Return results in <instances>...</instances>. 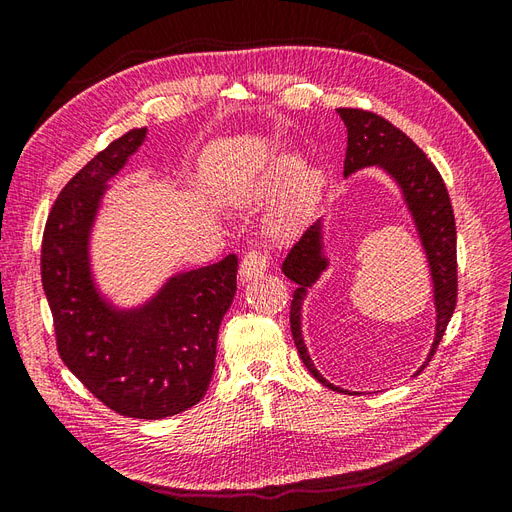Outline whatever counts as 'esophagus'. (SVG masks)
I'll return each mask as SVG.
<instances>
[{
    "mask_svg": "<svg viewBox=\"0 0 512 512\" xmlns=\"http://www.w3.org/2000/svg\"><path fill=\"white\" fill-rule=\"evenodd\" d=\"M267 269H269V254L262 250H250V252H245V256L241 260L239 277H241V282H247V280H254V277L262 275Z\"/></svg>",
    "mask_w": 512,
    "mask_h": 512,
    "instance_id": "34e87169",
    "label": "esophagus"
}]
</instances>
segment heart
Returning a JSON list of instances; mask_svg holds the SVG:
<instances>
[{"label":"heart","instance_id":"1","mask_svg":"<svg viewBox=\"0 0 512 512\" xmlns=\"http://www.w3.org/2000/svg\"><path fill=\"white\" fill-rule=\"evenodd\" d=\"M297 166V158L290 156V153H282V156L271 160L256 181V194H273L284 184L287 185L275 209V218L280 224H292L294 220H299L322 192L320 170L303 168L297 173Z\"/></svg>","mask_w":512,"mask_h":512}]
</instances>
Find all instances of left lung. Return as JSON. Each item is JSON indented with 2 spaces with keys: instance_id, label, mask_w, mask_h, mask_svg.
Returning a JSON list of instances; mask_svg holds the SVG:
<instances>
[{
  "instance_id": "8db88e82",
  "label": "left lung",
  "mask_w": 512,
  "mask_h": 512,
  "mask_svg": "<svg viewBox=\"0 0 512 512\" xmlns=\"http://www.w3.org/2000/svg\"><path fill=\"white\" fill-rule=\"evenodd\" d=\"M337 115L344 119L348 128L344 175L348 177L365 166H378L384 173H389L397 181L401 194H404V200L425 247L438 320L431 352L423 367L416 371V374H421L429 365L433 352H436L457 305V230L451 198H448L446 185L438 173V168L431 164L423 149H418L412 138L395 128L391 121H386L384 117L371 111H363V108H337ZM327 265L329 262L322 254V224L318 220L290 247L282 265V271L288 280L299 284L290 303V331L294 337V346H297L301 361L309 369V374L333 391L348 393L318 374V369L314 367L312 359H309L301 335V305L307 288L316 284Z\"/></svg>"
}]
</instances>
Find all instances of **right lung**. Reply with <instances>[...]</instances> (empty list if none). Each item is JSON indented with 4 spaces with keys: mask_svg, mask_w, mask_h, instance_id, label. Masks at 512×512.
<instances>
[{
    "mask_svg": "<svg viewBox=\"0 0 512 512\" xmlns=\"http://www.w3.org/2000/svg\"><path fill=\"white\" fill-rule=\"evenodd\" d=\"M145 136L147 128L126 132L59 192L44 226L40 271L61 361L113 412L156 421L205 397L239 260L230 254L170 277L156 297L134 309H117L100 297L89 267V232L108 179Z\"/></svg>",
    "mask_w": 512,
    "mask_h": 512,
    "instance_id": "1",
    "label": "right lung"
}]
</instances>
